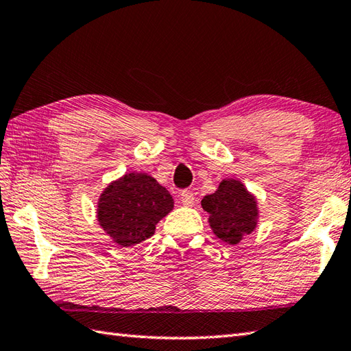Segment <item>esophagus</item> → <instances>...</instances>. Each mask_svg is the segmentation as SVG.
I'll list each match as a JSON object with an SVG mask.
<instances>
[{
	"mask_svg": "<svg viewBox=\"0 0 351 351\" xmlns=\"http://www.w3.org/2000/svg\"><path fill=\"white\" fill-rule=\"evenodd\" d=\"M195 199H196L195 193H191L190 190H184V191L181 193V202H182V205H185V206L193 205V202H195Z\"/></svg>",
	"mask_w": 351,
	"mask_h": 351,
	"instance_id": "1",
	"label": "esophagus"
}]
</instances>
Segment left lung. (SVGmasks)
Listing matches in <instances>:
<instances>
[{
    "instance_id": "obj_1",
    "label": "left lung",
    "mask_w": 351,
    "mask_h": 351,
    "mask_svg": "<svg viewBox=\"0 0 351 351\" xmlns=\"http://www.w3.org/2000/svg\"><path fill=\"white\" fill-rule=\"evenodd\" d=\"M202 208L210 214L214 235L228 244L237 245L258 226L256 196L237 178H225L213 195L202 199Z\"/></svg>"
}]
</instances>
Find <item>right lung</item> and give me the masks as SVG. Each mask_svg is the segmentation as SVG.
Instances as JSON below:
<instances>
[{"mask_svg": "<svg viewBox=\"0 0 351 351\" xmlns=\"http://www.w3.org/2000/svg\"><path fill=\"white\" fill-rule=\"evenodd\" d=\"M173 210V197L141 171L125 173L111 181L98 199L96 219L111 241L131 247L155 234V226Z\"/></svg>", "mask_w": 351, "mask_h": 351, "instance_id": "1", "label": "right lung"}]
</instances>
